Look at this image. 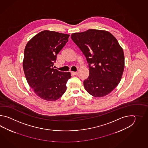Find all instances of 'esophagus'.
Wrapping results in <instances>:
<instances>
[{"instance_id": "1", "label": "esophagus", "mask_w": 148, "mask_h": 148, "mask_svg": "<svg viewBox=\"0 0 148 148\" xmlns=\"http://www.w3.org/2000/svg\"><path fill=\"white\" fill-rule=\"evenodd\" d=\"M71 73L73 75H77V73H78L77 72H73V71H71Z\"/></svg>"}]
</instances>
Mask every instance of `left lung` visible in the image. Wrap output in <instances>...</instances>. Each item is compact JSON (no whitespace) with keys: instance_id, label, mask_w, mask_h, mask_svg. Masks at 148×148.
<instances>
[{"instance_id":"obj_1","label":"left lung","mask_w":148,"mask_h":148,"mask_svg":"<svg viewBox=\"0 0 148 148\" xmlns=\"http://www.w3.org/2000/svg\"><path fill=\"white\" fill-rule=\"evenodd\" d=\"M86 58L89 75L84 82L86 91L103 97L119 84L124 69L123 49L116 38L106 31L90 29L71 35Z\"/></svg>"}]
</instances>
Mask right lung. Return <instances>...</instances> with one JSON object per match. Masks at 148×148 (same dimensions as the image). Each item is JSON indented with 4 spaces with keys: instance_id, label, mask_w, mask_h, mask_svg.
I'll return each instance as SVG.
<instances>
[{
    "instance_id": "right-lung-1",
    "label": "right lung",
    "mask_w": 148,
    "mask_h": 148,
    "mask_svg": "<svg viewBox=\"0 0 148 148\" xmlns=\"http://www.w3.org/2000/svg\"><path fill=\"white\" fill-rule=\"evenodd\" d=\"M69 36L45 30L34 36L25 47L23 62L25 77L35 94L44 100L56 101L66 90L70 73L59 71L53 66Z\"/></svg>"
}]
</instances>
